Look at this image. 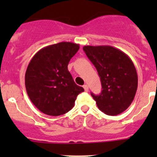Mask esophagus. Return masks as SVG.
<instances>
[{"instance_id":"1","label":"esophagus","mask_w":157,"mask_h":157,"mask_svg":"<svg viewBox=\"0 0 157 157\" xmlns=\"http://www.w3.org/2000/svg\"><path fill=\"white\" fill-rule=\"evenodd\" d=\"M83 88H84V90H85L86 92H87V91L89 90V87H88V86H87V85L83 86Z\"/></svg>"}]
</instances>
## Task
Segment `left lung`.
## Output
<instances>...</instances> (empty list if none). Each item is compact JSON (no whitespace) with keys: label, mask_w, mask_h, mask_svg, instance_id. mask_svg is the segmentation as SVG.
I'll list each match as a JSON object with an SVG mask.
<instances>
[{"label":"left lung","mask_w":157,"mask_h":157,"mask_svg":"<svg viewBox=\"0 0 157 157\" xmlns=\"http://www.w3.org/2000/svg\"><path fill=\"white\" fill-rule=\"evenodd\" d=\"M83 50L95 66L102 91L94 95L98 109L105 114L116 116L131 105L138 89V75L127 54L109 45H86Z\"/></svg>","instance_id":"1"}]
</instances>
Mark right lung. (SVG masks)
I'll return each instance as SVG.
<instances>
[{
    "instance_id": "add662e5",
    "label": "right lung",
    "mask_w": 157,
    "mask_h": 157,
    "mask_svg": "<svg viewBox=\"0 0 157 157\" xmlns=\"http://www.w3.org/2000/svg\"><path fill=\"white\" fill-rule=\"evenodd\" d=\"M78 49V44L59 42L40 49L29 63L25 74L26 90L32 103L43 113L65 114L84 91L76 85L67 69Z\"/></svg>"
}]
</instances>
